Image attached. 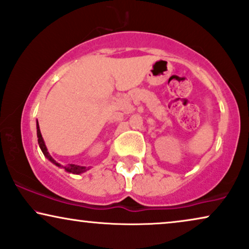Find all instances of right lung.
<instances>
[{"label":"right lung","instance_id":"obj_1","mask_svg":"<svg viewBox=\"0 0 249 249\" xmlns=\"http://www.w3.org/2000/svg\"><path fill=\"white\" fill-rule=\"evenodd\" d=\"M36 134H37V142H39V146L41 148V150H42L43 155H45L47 159L49 160L50 162L54 163L55 165L57 166H61L59 163H57L55 161L54 159H53L52 156H50V154L48 153V150H47V147L45 144V141L42 139V135H41V132H40V127H39V123L36 122ZM63 169H65V171L70 172V174H74V175H79V174H83V172L87 171L89 168H86V166H79V165H75V164H69L67 166H62Z\"/></svg>","mask_w":249,"mask_h":249}]
</instances>
